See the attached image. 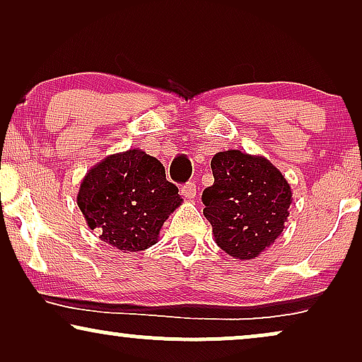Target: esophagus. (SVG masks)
Segmentation results:
<instances>
[{"label": "esophagus", "mask_w": 362, "mask_h": 362, "mask_svg": "<svg viewBox=\"0 0 362 362\" xmlns=\"http://www.w3.org/2000/svg\"><path fill=\"white\" fill-rule=\"evenodd\" d=\"M181 192H182V196L186 197V199H192V197L196 196V182L194 181L186 182V185L181 187Z\"/></svg>", "instance_id": "esophagus-1"}]
</instances>
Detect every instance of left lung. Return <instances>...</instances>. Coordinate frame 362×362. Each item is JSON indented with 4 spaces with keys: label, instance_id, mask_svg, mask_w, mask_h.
Wrapping results in <instances>:
<instances>
[{
    "label": "left lung",
    "instance_id": "left-lung-1",
    "mask_svg": "<svg viewBox=\"0 0 362 362\" xmlns=\"http://www.w3.org/2000/svg\"><path fill=\"white\" fill-rule=\"evenodd\" d=\"M214 185L202 192L204 216L227 255L252 260L274 244L290 216L291 187L264 156L219 151L211 160Z\"/></svg>",
    "mask_w": 362,
    "mask_h": 362
}]
</instances>
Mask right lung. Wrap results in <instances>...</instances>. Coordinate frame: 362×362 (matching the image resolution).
<instances>
[{
  "label": "right lung",
  "mask_w": 362,
  "mask_h": 362,
  "mask_svg": "<svg viewBox=\"0 0 362 362\" xmlns=\"http://www.w3.org/2000/svg\"><path fill=\"white\" fill-rule=\"evenodd\" d=\"M181 202L177 187L166 180L165 166L136 148L90 168L77 194L87 226L122 252L155 245L165 221Z\"/></svg>",
  "instance_id": "right-lung-1"
}]
</instances>
